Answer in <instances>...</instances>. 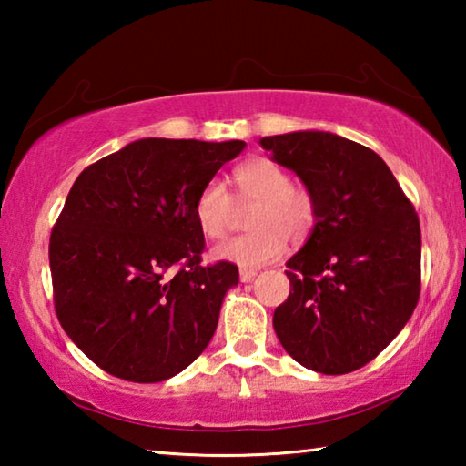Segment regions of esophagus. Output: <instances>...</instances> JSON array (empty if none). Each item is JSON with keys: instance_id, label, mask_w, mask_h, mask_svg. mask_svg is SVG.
I'll use <instances>...</instances> for the list:
<instances>
[{"instance_id": "esophagus-1", "label": "esophagus", "mask_w": 466, "mask_h": 466, "mask_svg": "<svg viewBox=\"0 0 466 466\" xmlns=\"http://www.w3.org/2000/svg\"><path fill=\"white\" fill-rule=\"evenodd\" d=\"M255 275H257L255 269H240V281L248 283V281L255 279Z\"/></svg>"}]
</instances>
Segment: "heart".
<instances>
[{
  "label": "heart",
  "instance_id": "obj_1",
  "mask_svg": "<svg viewBox=\"0 0 466 466\" xmlns=\"http://www.w3.org/2000/svg\"><path fill=\"white\" fill-rule=\"evenodd\" d=\"M236 201L252 205V232L226 240L211 250L216 261L255 269L271 263L289 242L309 238L317 224V201L306 187L291 183L289 172L278 162L257 157L234 170ZM234 216V197L222 180H209L195 201V219L203 236L224 238Z\"/></svg>",
  "mask_w": 466,
  "mask_h": 466
}]
</instances>
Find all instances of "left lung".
Instances as JSON below:
<instances>
[{
	"mask_svg": "<svg viewBox=\"0 0 466 466\" xmlns=\"http://www.w3.org/2000/svg\"><path fill=\"white\" fill-rule=\"evenodd\" d=\"M258 144L296 172L317 201V224L289 258V296L273 329L291 358L347 374L397 337L420 299L421 230L411 201L372 149L329 131H291Z\"/></svg>",
	"mask_w": 466,
	"mask_h": 466,
	"instance_id": "left-lung-1",
	"label": "left lung"
}]
</instances>
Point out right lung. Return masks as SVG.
<instances>
[{
    "mask_svg": "<svg viewBox=\"0 0 466 466\" xmlns=\"http://www.w3.org/2000/svg\"><path fill=\"white\" fill-rule=\"evenodd\" d=\"M244 147L146 137L76 178L49 242L55 310L105 372L162 382L209 345L238 269L201 265L195 201Z\"/></svg>",
    "mask_w": 466,
    "mask_h": 466,
    "instance_id": "add662e5",
    "label": "right lung"
}]
</instances>
